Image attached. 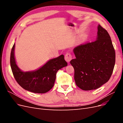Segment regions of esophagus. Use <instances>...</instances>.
Here are the masks:
<instances>
[{"instance_id":"esophagus-1","label":"esophagus","mask_w":123,"mask_h":123,"mask_svg":"<svg viewBox=\"0 0 123 123\" xmlns=\"http://www.w3.org/2000/svg\"><path fill=\"white\" fill-rule=\"evenodd\" d=\"M72 58V56L70 53H67L65 55V59L66 61H67V62H69L71 60Z\"/></svg>"}]
</instances>
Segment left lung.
I'll use <instances>...</instances> for the list:
<instances>
[{"label": "left lung", "mask_w": 123, "mask_h": 123, "mask_svg": "<svg viewBox=\"0 0 123 123\" xmlns=\"http://www.w3.org/2000/svg\"><path fill=\"white\" fill-rule=\"evenodd\" d=\"M73 51L76 58L70 64L77 86L83 90H95L109 80L115 53L109 33L101 25L98 26L97 39L78 46Z\"/></svg>", "instance_id": "obj_1"}]
</instances>
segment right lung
Returning a JSON list of instances; mask_svg holds the SVG:
<instances>
[{
	"instance_id": "right-lung-1",
	"label": "right lung",
	"mask_w": 123,
	"mask_h": 123,
	"mask_svg": "<svg viewBox=\"0 0 123 123\" xmlns=\"http://www.w3.org/2000/svg\"><path fill=\"white\" fill-rule=\"evenodd\" d=\"M15 43L10 56V65L15 79L26 90L36 93H44L53 87L57 71L67 66L64 56L52 59L42 67L33 72H24L18 68L14 57Z\"/></svg>"
}]
</instances>
